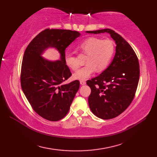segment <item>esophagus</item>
Instances as JSON below:
<instances>
[{"mask_svg": "<svg viewBox=\"0 0 157 157\" xmlns=\"http://www.w3.org/2000/svg\"><path fill=\"white\" fill-rule=\"evenodd\" d=\"M80 84L81 85H84V84H86V82H85L84 80H80Z\"/></svg>", "mask_w": 157, "mask_h": 157, "instance_id": "34e87169", "label": "esophagus"}]
</instances>
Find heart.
<instances>
[{"label": "heart", "mask_w": 157, "mask_h": 157, "mask_svg": "<svg viewBox=\"0 0 157 157\" xmlns=\"http://www.w3.org/2000/svg\"><path fill=\"white\" fill-rule=\"evenodd\" d=\"M78 49L86 54L85 59L86 64L75 72L73 77L79 80H85L91 77L96 69L100 72L108 67L115 53V46L110 39L101 40L96 37H90L80 42ZM65 61L71 69L76 70L78 67L77 59L73 55L66 54Z\"/></svg>", "instance_id": "b5f03b06"}]
</instances>
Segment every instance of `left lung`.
<instances>
[{
  "label": "left lung",
  "mask_w": 157,
  "mask_h": 157,
  "mask_svg": "<svg viewBox=\"0 0 157 157\" xmlns=\"http://www.w3.org/2000/svg\"><path fill=\"white\" fill-rule=\"evenodd\" d=\"M86 32L109 33L117 44L110 65L98 77L86 82L91 88L88 104L92 112L102 119H111L124 112L134 98L140 79L138 59L131 46L113 30Z\"/></svg>",
  "instance_id": "obj_1"
}]
</instances>
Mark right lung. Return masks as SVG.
<instances>
[{"mask_svg":"<svg viewBox=\"0 0 157 157\" xmlns=\"http://www.w3.org/2000/svg\"><path fill=\"white\" fill-rule=\"evenodd\" d=\"M80 35L76 31L46 29L32 40L24 52L22 90L33 110L48 121H58L66 116L79 89L78 80L62 83L71 76L65 61V49ZM49 48L59 52V60L49 61L41 56Z\"/></svg>","mask_w":157,"mask_h":157,"instance_id":"1","label":"right lung"}]
</instances>
